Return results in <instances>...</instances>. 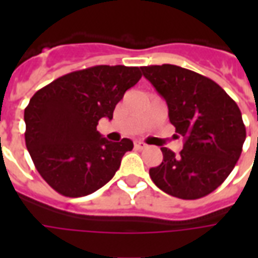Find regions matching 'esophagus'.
Segmentation results:
<instances>
[{
    "label": "esophagus",
    "mask_w": 258,
    "mask_h": 258,
    "mask_svg": "<svg viewBox=\"0 0 258 258\" xmlns=\"http://www.w3.org/2000/svg\"><path fill=\"white\" fill-rule=\"evenodd\" d=\"M134 148H135V149H145L146 145L144 144V142H141V141H135Z\"/></svg>",
    "instance_id": "esophagus-1"
}]
</instances>
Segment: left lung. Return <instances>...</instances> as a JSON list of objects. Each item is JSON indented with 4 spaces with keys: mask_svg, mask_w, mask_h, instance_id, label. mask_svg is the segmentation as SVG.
<instances>
[{
    "mask_svg": "<svg viewBox=\"0 0 258 258\" xmlns=\"http://www.w3.org/2000/svg\"><path fill=\"white\" fill-rule=\"evenodd\" d=\"M141 70L166 99L170 123L184 138L179 153L162 148L163 162L149 170L152 181L179 199L211 194L231 174L246 140L236 102L213 80L188 69L155 64Z\"/></svg>",
    "mask_w": 258,
    "mask_h": 258,
    "instance_id": "1",
    "label": "left lung"
}]
</instances>
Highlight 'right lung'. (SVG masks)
I'll use <instances>...</instances> for the list:
<instances>
[{"instance_id": "obj_1", "label": "right lung", "mask_w": 258, "mask_h": 258, "mask_svg": "<svg viewBox=\"0 0 258 258\" xmlns=\"http://www.w3.org/2000/svg\"><path fill=\"white\" fill-rule=\"evenodd\" d=\"M142 77L140 68L99 64L64 74L31 96L25 109L27 151L52 189L80 198L107 184L133 141L110 142L96 131L113 118L125 91Z\"/></svg>"}]
</instances>
